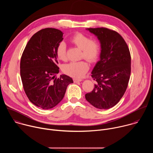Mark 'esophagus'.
<instances>
[{
	"instance_id": "obj_1",
	"label": "esophagus",
	"mask_w": 153,
	"mask_h": 153,
	"mask_svg": "<svg viewBox=\"0 0 153 153\" xmlns=\"http://www.w3.org/2000/svg\"><path fill=\"white\" fill-rule=\"evenodd\" d=\"M82 80V79H77V78L73 79V81H74V82H75V83H77V82H81Z\"/></svg>"
}]
</instances>
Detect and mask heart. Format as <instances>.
Returning a JSON list of instances; mask_svg holds the SVG:
<instances>
[{"label":"heart","instance_id":"1","mask_svg":"<svg viewBox=\"0 0 153 153\" xmlns=\"http://www.w3.org/2000/svg\"><path fill=\"white\" fill-rule=\"evenodd\" d=\"M70 42L72 44L81 49L80 59H85L90 63L97 61L100 53V45L97 40L90 39L88 36L77 33L71 37ZM56 53L59 60H67V47L63 42L59 43ZM88 70L89 64L84 60L70 62L63 65L62 67V71L65 74L76 78L83 76Z\"/></svg>","mask_w":153,"mask_h":153}]
</instances>
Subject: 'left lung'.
Returning a JSON list of instances; mask_svg holds the SVG:
<instances>
[{
  "label": "left lung",
  "instance_id": "1",
  "mask_svg": "<svg viewBox=\"0 0 153 153\" xmlns=\"http://www.w3.org/2000/svg\"><path fill=\"white\" fill-rule=\"evenodd\" d=\"M88 30L97 36L102 50L100 60L91 73L96 83L85 98L94 107L106 110L115 106L126 91L131 74V54L117 32L104 27Z\"/></svg>",
  "mask_w": 153,
  "mask_h": 153
}]
</instances>
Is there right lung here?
Segmentation results:
<instances>
[{
    "label": "right lung",
    "instance_id": "1",
    "mask_svg": "<svg viewBox=\"0 0 153 153\" xmlns=\"http://www.w3.org/2000/svg\"><path fill=\"white\" fill-rule=\"evenodd\" d=\"M63 32L47 28L35 33L28 42L20 59V77L30 101L44 110L53 108L63 98L68 85L73 83L60 75L56 53Z\"/></svg>",
    "mask_w": 153,
    "mask_h": 153
}]
</instances>
